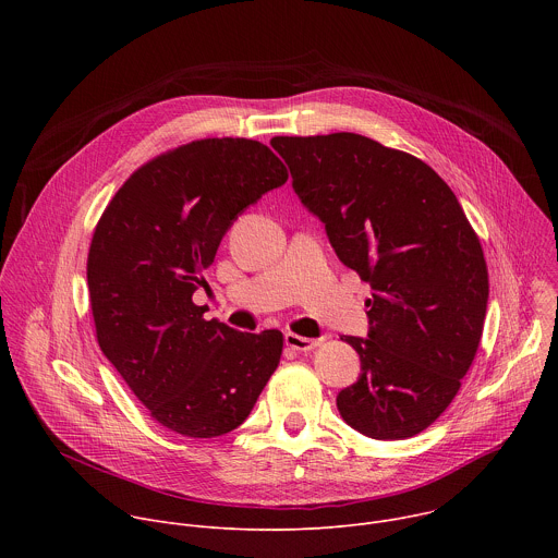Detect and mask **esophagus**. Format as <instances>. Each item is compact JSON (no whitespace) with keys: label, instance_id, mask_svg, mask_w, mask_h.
<instances>
[{"label":"esophagus","instance_id":"34e87169","mask_svg":"<svg viewBox=\"0 0 558 558\" xmlns=\"http://www.w3.org/2000/svg\"><path fill=\"white\" fill-rule=\"evenodd\" d=\"M284 344H287L289 349H293V351H311V349H315L317 344H320V340L302 338V336L289 331V333H284Z\"/></svg>","mask_w":558,"mask_h":558}]
</instances>
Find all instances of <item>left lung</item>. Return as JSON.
<instances>
[{"instance_id":"8db88e82","label":"left lung","mask_w":558,"mask_h":558,"mask_svg":"<svg viewBox=\"0 0 558 558\" xmlns=\"http://www.w3.org/2000/svg\"><path fill=\"white\" fill-rule=\"evenodd\" d=\"M300 203L371 284L362 373L338 411L373 439H409L454 400L480 347L488 269L457 196L420 158L353 132L276 136Z\"/></svg>"}]
</instances>
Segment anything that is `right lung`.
I'll return each mask as SVG.
<instances>
[{"label": "right lung", "instance_id": "obj_1", "mask_svg": "<svg viewBox=\"0 0 558 558\" xmlns=\"http://www.w3.org/2000/svg\"><path fill=\"white\" fill-rule=\"evenodd\" d=\"M284 183L267 145L203 138L138 168L95 229L88 291L99 347L174 433L209 439L241 426L280 362V331L205 320L192 295L233 220Z\"/></svg>", "mask_w": 558, "mask_h": 558}]
</instances>
